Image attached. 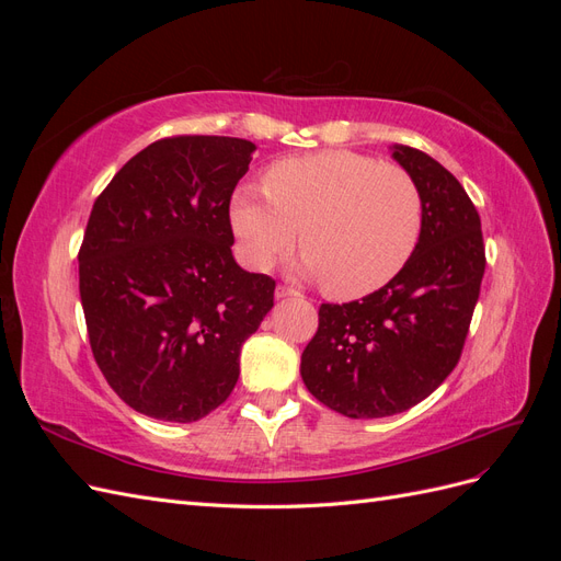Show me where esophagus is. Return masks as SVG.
<instances>
[{
    "label": "esophagus",
    "mask_w": 561,
    "mask_h": 561,
    "mask_svg": "<svg viewBox=\"0 0 561 561\" xmlns=\"http://www.w3.org/2000/svg\"><path fill=\"white\" fill-rule=\"evenodd\" d=\"M285 297H301V293H297L295 287L278 285V287H276V299H285Z\"/></svg>",
    "instance_id": "esophagus-1"
}]
</instances>
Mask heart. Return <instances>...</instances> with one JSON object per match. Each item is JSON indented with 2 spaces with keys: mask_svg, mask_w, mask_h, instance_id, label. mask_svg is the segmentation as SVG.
<instances>
[{
  "mask_svg": "<svg viewBox=\"0 0 561 561\" xmlns=\"http://www.w3.org/2000/svg\"><path fill=\"white\" fill-rule=\"evenodd\" d=\"M231 231L241 260L266 271L301 229L304 271L336 299H360L393 280L416 250L423 203L414 178L396 163L316 151L276 161L264 190L231 198Z\"/></svg>",
  "mask_w": 561,
  "mask_h": 561,
  "instance_id": "b5f03b06",
  "label": "heart"
}]
</instances>
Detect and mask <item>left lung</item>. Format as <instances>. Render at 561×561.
<instances>
[{"label":"left lung","instance_id":"1","mask_svg":"<svg viewBox=\"0 0 561 561\" xmlns=\"http://www.w3.org/2000/svg\"><path fill=\"white\" fill-rule=\"evenodd\" d=\"M393 159L421 194L416 250L381 290L322 304L301 353L309 393L348 419L400 414L451 375L486 266L480 215L461 182L414 147L393 145Z\"/></svg>","mask_w":561,"mask_h":561}]
</instances>
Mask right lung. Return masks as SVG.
Segmentation results:
<instances>
[{"label": "right lung", "mask_w": 561, "mask_h": 561, "mask_svg": "<svg viewBox=\"0 0 561 561\" xmlns=\"http://www.w3.org/2000/svg\"><path fill=\"white\" fill-rule=\"evenodd\" d=\"M250 140L175 135L135 154L93 203L79 295L93 358L135 412L192 423L239 381L276 280L236 264L229 203Z\"/></svg>", "instance_id": "obj_1"}]
</instances>
